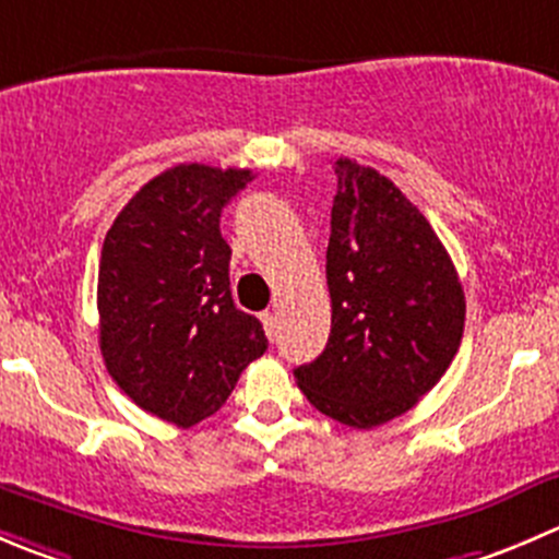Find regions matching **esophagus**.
Here are the masks:
<instances>
[{
	"label": "esophagus",
	"instance_id": "34e87169",
	"mask_svg": "<svg viewBox=\"0 0 559 559\" xmlns=\"http://www.w3.org/2000/svg\"><path fill=\"white\" fill-rule=\"evenodd\" d=\"M262 324H264V333H267V338L273 341L275 335H278V313L264 311L262 313Z\"/></svg>",
	"mask_w": 559,
	"mask_h": 559
}]
</instances>
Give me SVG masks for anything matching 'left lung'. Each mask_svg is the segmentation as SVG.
I'll return each mask as SVG.
<instances>
[{"label":"left lung","mask_w":559,"mask_h":559,"mask_svg":"<svg viewBox=\"0 0 559 559\" xmlns=\"http://www.w3.org/2000/svg\"><path fill=\"white\" fill-rule=\"evenodd\" d=\"M330 213V338L295 368L322 415L373 429L404 415L456 357L462 281L426 215L371 166L335 160Z\"/></svg>","instance_id":"8db88e82"}]
</instances>
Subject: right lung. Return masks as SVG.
Masks as SVG:
<instances>
[{
    "label": "right lung",
    "mask_w": 559,
    "mask_h": 559,
    "mask_svg": "<svg viewBox=\"0 0 559 559\" xmlns=\"http://www.w3.org/2000/svg\"><path fill=\"white\" fill-rule=\"evenodd\" d=\"M251 180L248 169H166L103 240V360L133 404L180 429L215 415L267 349L262 322L231 300V248L221 237V210Z\"/></svg>",
    "instance_id": "right-lung-1"
}]
</instances>
